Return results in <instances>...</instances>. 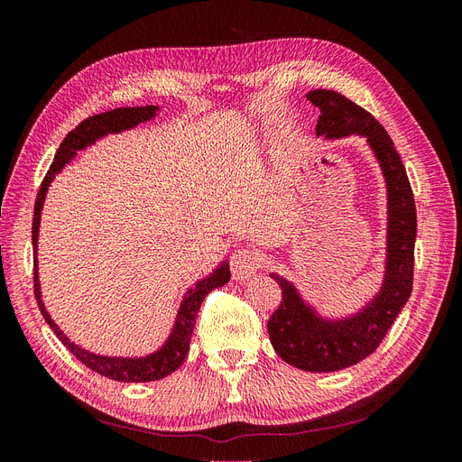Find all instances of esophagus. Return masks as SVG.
<instances>
[{
  "label": "esophagus",
  "instance_id": "1",
  "mask_svg": "<svg viewBox=\"0 0 462 462\" xmlns=\"http://www.w3.org/2000/svg\"><path fill=\"white\" fill-rule=\"evenodd\" d=\"M262 268V256L254 248H236L231 256V273L236 282H245Z\"/></svg>",
  "mask_w": 462,
  "mask_h": 462
}]
</instances>
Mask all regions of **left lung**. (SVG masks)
Instances as JSON below:
<instances>
[{
  "label": "left lung",
  "mask_w": 462,
  "mask_h": 462,
  "mask_svg": "<svg viewBox=\"0 0 462 462\" xmlns=\"http://www.w3.org/2000/svg\"><path fill=\"white\" fill-rule=\"evenodd\" d=\"M306 97L319 109L318 134L329 138L365 134L380 160L389 192L387 270L383 287L365 310L341 321H326L302 302L287 279L272 273L282 287V304L268 321L270 341L287 365L306 372H337L370 356L412 292L416 206L402 160L370 111L335 90H312Z\"/></svg>",
  "instance_id": "left-lung-1"
}]
</instances>
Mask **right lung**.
<instances>
[{"label": "right lung", "mask_w": 462, "mask_h": 462, "mask_svg": "<svg viewBox=\"0 0 462 462\" xmlns=\"http://www.w3.org/2000/svg\"><path fill=\"white\" fill-rule=\"evenodd\" d=\"M156 106H146V107H117L106 111V114H97L88 119L82 121L80 125L65 136V141L58 148V153L50 165V170L42 180L40 190L36 194V204H34V217H32V246H34V297L38 302V309L48 321V326L53 329V333L58 335V339L71 351L82 365L94 370L96 374L106 375L109 380H117V382H156L162 380V377L170 375L175 372L189 353L190 346V337L194 331V324H197V314L202 306V300L208 297V292H212L214 289L226 285L229 282V263H223L221 268H217L212 275L202 279L192 289H189V295H185L183 302H180V309L177 314V321L173 326V331L170 335V339L165 341V345L160 348L158 353H153L144 358H111V356H100L85 351L79 345L71 343L67 339V335L55 326V321L50 318V314L44 309V302H42L40 295V282H38V268H36V243H38V227H40V212L42 206H44V199L48 187L51 183V179L55 173H60L65 163L71 162L75 158L77 150L85 148L92 144L96 138H100L107 133H121L125 129L136 127L138 123L148 121L156 114Z\"/></svg>", "instance_id": "1"}]
</instances>
